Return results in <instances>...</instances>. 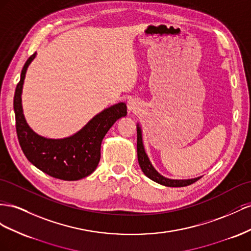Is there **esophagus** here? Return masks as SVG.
I'll return each mask as SVG.
<instances>
[{"label":"esophagus","mask_w":251,"mask_h":251,"mask_svg":"<svg viewBox=\"0 0 251 251\" xmlns=\"http://www.w3.org/2000/svg\"><path fill=\"white\" fill-rule=\"evenodd\" d=\"M127 107L129 111L135 112L139 109V103L135 101V100H130V101H128V103H127Z\"/></svg>","instance_id":"obj_1"}]
</instances>
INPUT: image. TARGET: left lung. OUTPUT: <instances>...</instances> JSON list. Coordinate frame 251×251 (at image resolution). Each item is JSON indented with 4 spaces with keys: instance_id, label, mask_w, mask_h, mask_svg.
<instances>
[{
    "instance_id": "obj_1",
    "label": "left lung",
    "mask_w": 251,
    "mask_h": 251,
    "mask_svg": "<svg viewBox=\"0 0 251 251\" xmlns=\"http://www.w3.org/2000/svg\"><path fill=\"white\" fill-rule=\"evenodd\" d=\"M137 133H138V142H137V149H138V161L139 165L142 169L144 175L149 177L150 180L153 182L161 184L163 186H167V187H184V186H188L192 183L197 182L201 176L193 177V178H186V180H176V178H169L162 176L159 171H157L153 166L151 162H150L149 157L145 151L144 144H143V135H142V128L140 124H137Z\"/></svg>"
}]
</instances>
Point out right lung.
Segmentation results:
<instances>
[{
    "label": "right lung",
    "instance_id": "right-lung-1",
    "mask_svg": "<svg viewBox=\"0 0 251 251\" xmlns=\"http://www.w3.org/2000/svg\"><path fill=\"white\" fill-rule=\"evenodd\" d=\"M37 56L33 53L21 73L13 99L17 134L25 156L43 173L64 181H76L97 169L101 159V144L116 122L126 117V104L121 102L92 118L82 129L63 139H49L34 132L27 124L22 107V91L27 68Z\"/></svg>",
    "mask_w": 251,
    "mask_h": 251
}]
</instances>
